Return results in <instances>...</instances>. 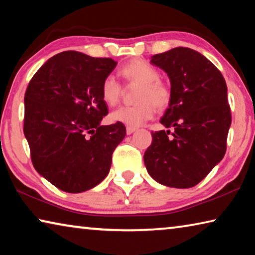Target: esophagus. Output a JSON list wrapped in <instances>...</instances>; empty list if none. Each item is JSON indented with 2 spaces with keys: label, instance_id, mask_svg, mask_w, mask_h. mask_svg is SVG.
<instances>
[{
  "label": "esophagus",
  "instance_id": "obj_1",
  "mask_svg": "<svg viewBox=\"0 0 255 255\" xmlns=\"http://www.w3.org/2000/svg\"><path fill=\"white\" fill-rule=\"evenodd\" d=\"M126 131H127V135H131L132 132L136 131V128H135V127H129V126H127Z\"/></svg>",
  "mask_w": 255,
  "mask_h": 255
}]
</instances>
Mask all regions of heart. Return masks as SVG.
I'll return each mask as SVG.
<instances>
[{"label":"heart","mask_w":255,"mask_h":255,"mask_svg":"<svg viewBox=\"0 0 255 255\" xmlns=\"http://www.w3.org/2000/svg\"><path fill=\"white\" fill-rule=\"evenodd\" d=\"M120 74L130 83L140 84L135 106L120 107L110 114L112 123L138 127L155 115V106L164 109L171 101V90L159 79V72L144 59H133L120 70ZM122 94V85L115 76L108 75L101 84V98L108 106H116Z\"/></svg>","instance_id":"1"}]
</instances>
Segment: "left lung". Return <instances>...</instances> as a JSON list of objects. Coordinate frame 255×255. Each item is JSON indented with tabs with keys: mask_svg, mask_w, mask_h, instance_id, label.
Here are the masks:
<instances>
[{
	"mask_svg": "<svg viewBox=\"0 0 255 255\" xmlns=\"http://www.w3.org/2000/svg\"><path fill=\"white\" fill-rule=\"evenodd\" d=\"M150 63L170 79L171 101L159 122L173 131L152 132L145 166L166 187H195L226 152L232 116L225 79L209 59L187 47L154 55Z\"/></svg>",
	"mask_w": 255,
	"mask_h": 255,
	"instance_id": "1",
	"label": "left lung"
}]
</instances>
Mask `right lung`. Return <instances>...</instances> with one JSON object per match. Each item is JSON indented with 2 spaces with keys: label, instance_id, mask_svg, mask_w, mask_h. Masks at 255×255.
Listing matches in <instances>:
<instances>
[{
  "label": "right lung",
  "instance_id": "1",
  "mask_svg": "<svg viewBox=\"0 0 255 255\" xmlns=\"http://www.w3.org/2000/svg\"><path fill=\"white\" fill-rule=\"evenodd\" d=\"M116 66L111 58L67 50L47 60L29 82L23 132L33 167L63 191L83 192L103 181L126 136L124 124L100 125L108 114L101 84Z\"/></svg>",
  "mask_w": 255,
  "mask_h": 255
}]
</instances>
